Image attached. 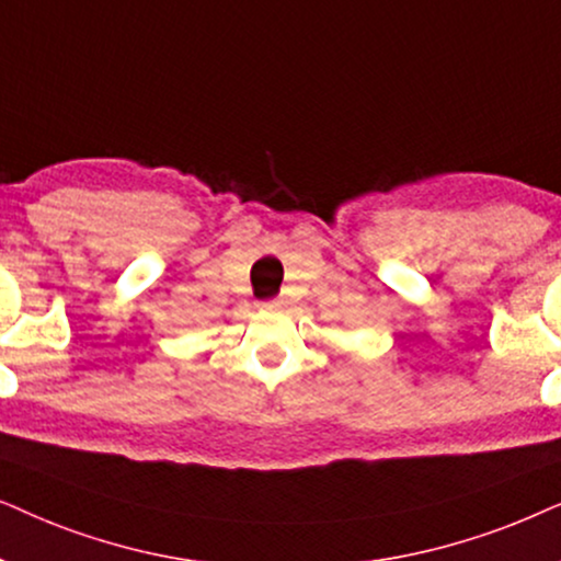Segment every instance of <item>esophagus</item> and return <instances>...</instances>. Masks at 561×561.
I'll return each mask as SVG.
<instances>
[{
  "label": "esophagus",
  "instance_id": "esophagus-1",
  "mask_svg": "<svg viewBox=\"0 0 561 561\" xmlns=\"http://www.w3.org/2000/svg\"><path fill=\"white\" fill-rule=\"evenodd\" d=\"M264 305H266V308H279L282 297H274V300H268V302H264Z\"/></svg>",
  "mask_w": 561,
  "mask_h": 561
}]
</instances>
